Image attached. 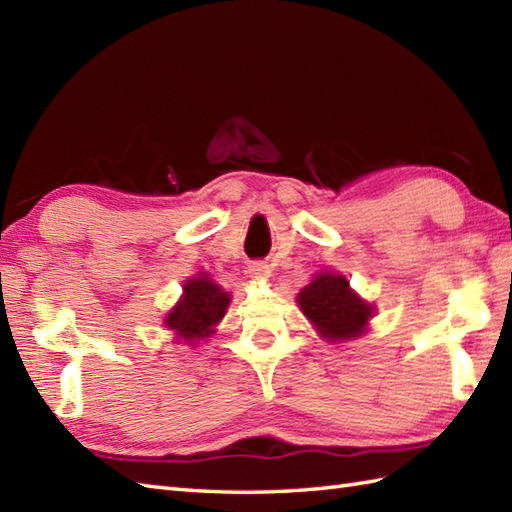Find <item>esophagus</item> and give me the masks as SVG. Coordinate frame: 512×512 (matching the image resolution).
I'll return each mask as SVG.
<instances>
[{"label":"esophagus","mask_w":512,"mask_h":512,"mask_svg":"<svg viewBox=\"0 0 512 512\" xmlns=\"http://www.w3.org/2000/svg\"><path fill=\"white\" fill-rule=\"evenodd\" d=\"M248 275L253 277V279H268L270 277V268L264 262H253V264L248 266Z\"/></svg>","instance_id":"obj_1"}]
</instances>
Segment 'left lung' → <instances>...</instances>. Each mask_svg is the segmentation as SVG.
Returning <instances> with one entry per match:
<instances>
[{
	"mask_svg": "<svg viewBox=\"0 0 512 512\" xmlns=\"http://www.w3.org/2000/svg\"><path fill=\"white\" fill-rule=\"evenodd\" d=\"M297 301L303 314L328 341L354 339L372 317V306L354 295L350 281L343 275H317L299 292Z\"/></svg>",
	"mask_w": 512,
	"mask_h": 512,
	"instance_id": "8db88e82",
	"label": "left lung"
}]
</instances>
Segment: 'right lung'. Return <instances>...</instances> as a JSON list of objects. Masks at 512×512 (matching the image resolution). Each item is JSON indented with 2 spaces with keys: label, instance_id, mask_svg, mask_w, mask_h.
I'll list each match as a JSON object with an SVG mask.
<instances>
[{
  "label": "right lung",
  "instance_id": "obj_1",
  "mask_svg": "<svg viewBox=\"0 0 512 512\" xmlns=\"http://www.w3.org/2000/svg\"><path fill=\"white\" fill-rule=\"evenodd\" d=\"M228 301H231L228 292L206 275L189 279V284L184 286V297L169 312L165 325L187 343L200 341L213 334V325L224 317Z\"/></svg>",
  "mask_w": 512,
  "mask_h": 512
}]
</instances>
